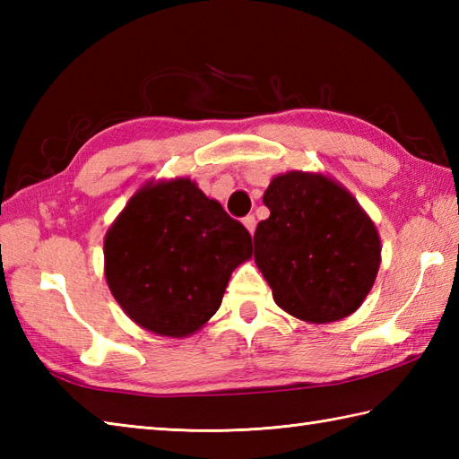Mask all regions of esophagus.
Returning a JSON list of instances; mask_svg holds the SVG:
<instances>
[{
	"mask_svg": "<svg viewBox=\"0 0 459 459\" xmlns=\"http://www.w3.org/2000/svg\"><path fill=\"white\" fill-rule=\"evenodd\" d=\"M242 224H245L250 235H255V230H256V219H255V214H247V217L242 219Z\"/></svg>",
	"mask_w": 459,
	"mask_h": 459,
	"instance_id": "esophagus-1",
	"label": "esophagus"
}]
</instances>
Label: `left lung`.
<instances>
[{"label":"left lung","instance_id":"obj_1","mask_svg":"<svg viewBox=\"0 0 459 459\" xmlns=\"http://www.w3.org/2000/svg\"><path fill=\"white\" fill-rule=\"evenodd\" d=\"M270 217L255 232V260L274 301L309 324L343 319L363 304L380 264L377 229L324 175L290 171L264 193Z\"/></svg>","mask_w":459,"mask_h":459}]
</instances>
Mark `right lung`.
Returning <instances> with one entry per match:
<instances>
[{
    "mask_svg": "<svg viewBox=\"0 0 459 459\" xmlns=\"http://www.w3.org/2000/svg\"><path fill=\"white\" fill-rule=\"evenodd\" d=\"M250 256V232L189 179L145 185L104 240L112 296L135 324L168 337L209 321Z\"/></svg>",
    "mask_w": 459,
    "mask_h": 459,
    "instance_id": "right-lung-1",
    "label": "right lung"
}]
</instances>
